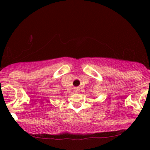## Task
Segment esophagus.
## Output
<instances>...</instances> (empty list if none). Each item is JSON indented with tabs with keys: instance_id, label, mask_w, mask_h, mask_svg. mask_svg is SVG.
Returning a JSON list of instances; mask_svg holds the SVG:
<instances>
[{
	"instance_id": "1",
	"label": "esophagus",
	"mask_w": 150,
	"mask_h": 150,
	"mask_svg": "<svg viewBox=\"0 0 150 150\" xmlns=\"http://www.w3.org/2000/svg\"><path fill=\"white\" fill-rule=\"evenodd\" d=\"M73 90H74V92H79V89L77 88V87H75Z\"/></svg>"
}]
</instances>
